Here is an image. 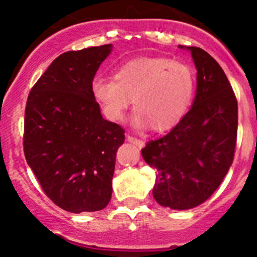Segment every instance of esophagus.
<instances>
[{
  "mask_svg": "<svg viewBox=\"0 0 257 257\" xmlns=\"http://www.w3.org/2000/svg\"><path fill=\"white\" fill-rule=\"evenodd\" d=\"M126 141L131 142V144H135L136 146L140 147V149L145 146V142L142 141V140H138V138H136V137H132L131 135H126Z\"/></svg>",
  "mask_w": 257,
  "mask_h": 257,
  "instance_id": "1",
  "label": "esophagus"
}]
</instances>
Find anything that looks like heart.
<instances>
[{"label": "heart", "instance_id": "heart-1", "mask_svg": "<svg viewBox=\"0 0 257 257\" xmlns=\"http://www.w3.org/2000/svg\"><path fill=\"white\" fill-rule=\"evenodd\" d=\"M91 93L107 119H124L133 98L138 128L168 131L181 121L194 94L190 67L166 57L132 59L117 67L113 79L97 77Z\"/></svg>", "mask_w": 257, "mask_h": 257}]
</instances>
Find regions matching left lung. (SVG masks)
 Here are the masks:
<instances>
[{"label":"left lung","instance_id":"8db88e82","mask_svg":"<svg viewBox=\"0 0 257 257\" xmlns=\"http://www.w3.org/2000/svg\"><path fill=\"white\" fill-rule=\"evenodd\" d=\"M191 53L196 68L193 106L168 135L149 141L145 162L155 169V200L171 209H190L220 186L234 158L238 103L220 64L200 48Z\"/></svg>","mask_w":257,"mask_h":257}]
</instances>
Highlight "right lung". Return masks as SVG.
Instances as JSON below:
<instances>
[{
    "label": "right lung",
    "instance_id": "right-lung-1",
    "mask_svg": "<svg viewBox=\"0 0 257 257\" xmlns=\"http://www.w3.org/2000/svg\"><path fill=\"white\" fill-rule=\"evenodd\" d=\"M112 45L66 51L28 95L24 155L42 190L72 213L101 211L112 194L116 151L124 129L104 120L91 93Z\"/></svg>",
    "mask_w": 257,
    "mask_h": 257
}]
</instances>
